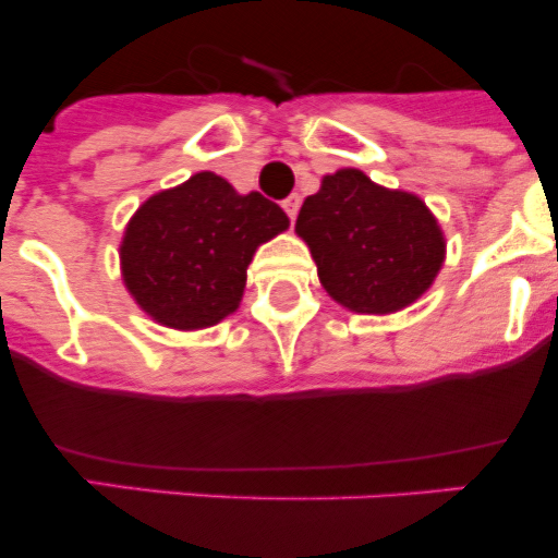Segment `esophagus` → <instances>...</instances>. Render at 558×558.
<instances>
[{
  "mask_svg": "<svg viewBox=\"0 0 558 558\" xmlns=\"http://www.w3.org/2000/svg\"><path fill=\"white\" fill-rule=\"evenodd\" d=\"M283 210H286V216H289L291 221H294L296 213H300V196H296V194L286 196V199H283Z\"/></svg>",
  "mask_w": 558,
  "mask_h": 558,
  "instance_id": "obj_1",
  "label": "esophagus"
}]
</instances>
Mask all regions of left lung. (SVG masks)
Wrapping results in <instances>:
<instances>
[{"instance_id": "obj_1", "label": "left lung", "mask_w": 558, "mask_h": 558, "mask_svg": "<svg viewBox=\"0 0 558 558\" xmlns=\"http://www.w3.org/2000/svg\"><path fill=\"white\" fill-rule=\"evenodd\" d=\"M296 234L311 245L331 300L356 313H393L418 300L442 267V232L424 202L359 170L326 174Z\"/></svg>"}]
</instances>
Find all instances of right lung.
Listing matches in <instances>:
<instances>
[{"label":"right lung","mask_w":558,"mask_h":558,"mask_svg":"<svg viewBox=\"0 0 558 558\" xmlns=\"http://www.w3.org/2000/svg\"><path fill=\"white\" fill-rule=\"evenodd\" d=\"M283 229L289 216L267 196H243L199 172L134 213L121 245L123 283L159 324L205 329L238 311L253 253Z\"/></svg>","instance_id":"1"}]
</instances>
